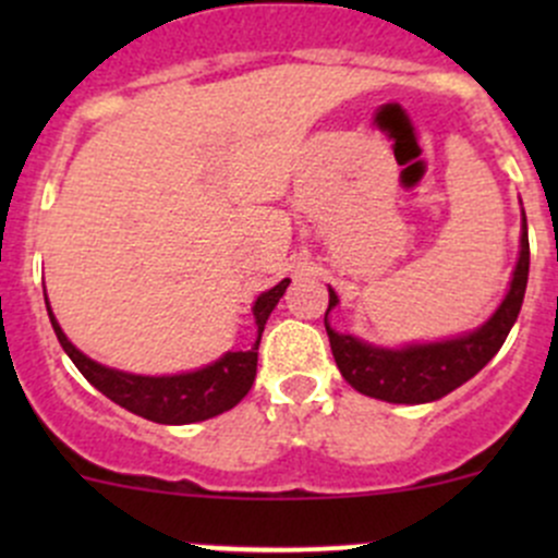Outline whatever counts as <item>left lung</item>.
<instances>
[{"instance_id": "1", "label": "left lung", "mask_w": 558, "mask_h": 558, "mask_svg": "<svg viewBox=\"0 0 558 558\" xmlns=\"http://www.w3.org/2000/svg\"><path fill=\"white\" fill-rule=\"evenodd\" d=\"M529 280V234L526 216L521 227V253L519 264L513 269L508 296L497 313L477 326L470 335L453 337L442 342H424V345L404 348H378L362 342L359 337L340 335L329 326L326 315L337 307V294L329 289V307H326L324 324L329 335L331 353L340 367L342 378L348 380L359 393H367L373 399H384L393 404H424L446 397L453 388L475 378L483 367L494 359V353L502 348L519 318L523 294H526Z\"/></svg>"}]
</instances>
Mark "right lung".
Segmentation results:
<instances>
[{"instance_id": "obj_1", "label": "right lung", "mask_w": 558, "mask_h": 558, "mask_svg": "<svg viewBox=\"0 0 558 558\" xmlns=\"http://www.w3.org/2000/svg\"><path fill=\"white\" fill-rule=\"evenodd\" d=\"M291 280H280L275 289L258 294L253 302V318H256V342L243 351L223 353L218 362L207 364V367L194 369V373L180 375H161V378H150V375H132L121 373V369L105 367V364L94 362L86 353L77 351L66 335L61 331L59 320L48 305L50 324H53L56 337H59L61 348L66 356L72 359L83 378L94 388L112 399L116 404L126 408L129 413L143 415V418L156 421V424H194V421H207L213 415H221L232 410L240 399L251 391L253 380H256V362H258V342H262L264 324H267L269 313L286 294Z\"/></svg>"}]
</instances>
